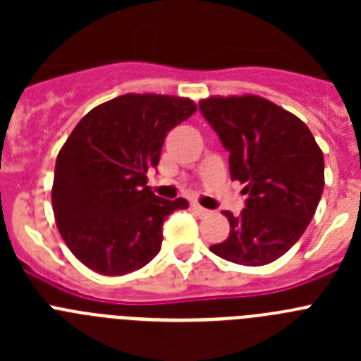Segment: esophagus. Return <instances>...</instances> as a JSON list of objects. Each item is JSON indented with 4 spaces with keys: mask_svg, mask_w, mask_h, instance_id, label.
Wrapping results in <instances>:
<instances>
[{
    "mask_svg": "<svg viewBox=\"0 0 361 361\" xmlns=\"http://www.w3.org/2000/svg\"><path fill=\"white\" fill-rule=\"evenodd\" d=\"M191 209H193V212H195L197 213V215H200V216H202V215H208V209H206V208H202V206H200V204H191Z\"/></svg>",
    "mask_w": 361,
    "mask_h": 361,
    "instance_id": "esophagus-1",
    "label": "esophagus"
}]
</instances>
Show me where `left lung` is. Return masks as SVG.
Masks as SVG:
<instances>
[{
	"mask_svg": "<svg viewBox=\"0 0 361 361\" xmlns=\"http://www.w3.org/2000/svg\"><path fill=\"white\" fill-rule=\"evenodd\" d=\"M199 108L229 152L231 178L247 195L240 215L224 213L229 237L209 250L240 266L275 262L317 212L324 153L298 117L258 95H213Z\"/></svg>",
	"mask_w": 361,
	"mask_h": 361,
	"instance_id": "obj_1",
	"label": "left lung"
}]
</instances>
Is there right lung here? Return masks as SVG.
Masks as SVG:
<instances>
[{
  "label": "right lung",
  "mask_w": 361,
  "mask_h": 361,
  "mask_svg": "<svg viewBox=\"0 0 361 361\" xmlns=\"http://www.w3.org/2000/svg\"><path fill=\"white\" fill-rule=\"evenodd\" d=\"M188 97L124 94L90 110L59 149L52 208L63 240L99 275L141 269L161 251L162 224L186 199L146 186L171 128L195 114Z\"/></svg>",
  "instance_id": "add662e5"
}]
</instances>
